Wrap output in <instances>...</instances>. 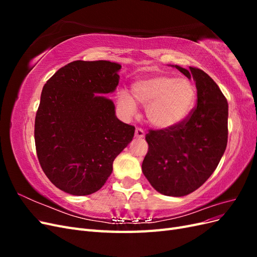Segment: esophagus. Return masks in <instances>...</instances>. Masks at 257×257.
<instances>
[{
  "label": "esophagus",
  "mask_w": 257,
  "mask_h": 257,
  "mask_svg": "<svg viewBox=\"0 0 257 257\" xmlns=\"http://www.w3.org/2000/svg\"><path fill=\"white\" fill-rule=\"evenodd\" d=\"M135 137L138 138V139L144 138V137H145V132H144L142 128L137 127V128L135 130Z\"/></svg>",
  "instance_id": "1"
}]
</instances>
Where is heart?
<instances>
[{
    "mask_svg": "<svg viewBox=\"0 0 257 257\" xmlns=\"http://www.w3.org/2000/svg\"><path fill=\"white\" fill-rule=\"evenodd\" d=\"M136 102L146 106V116L151 125L169 128L181 123L192 112L196 103V89L188 78L170 75H154L136 80L131 88ZM121 91L116 103L127 116L136 113V103Z\"/></svg>",
    "mask_w": 257,
    "mask_h": 257,
    "instance_id": "heart-1",
    "label": "heart"
}]
</instances>
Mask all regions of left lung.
Instances as JSON below:
<instances>
[{"label": "left lung", "mask_w": 257, "mask_h": 257, "mask_svg": "<svg viewBox=\"0 0 257 257\" xmlns=\"http://www.w3.org/2000/svg\"><path fill=\"white\" fill-rule=\"evenodd\" d=\"M197 89V106L177 125L146 135L149 150L143 173L159 193L180 197L197 190L213 174L227 146L228 104L204 71L175 65Z\"/></svg>", "instance_id": "obj_1"}]
</instances>
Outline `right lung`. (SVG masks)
<instances>
[{"instance_id": "add662e5", "label": "right lung", "mask_w": 257, "mask_h": 257, "mask_svg": "<svg viewBox=\"0 0 257 257\" xmlns=\"http://www.w3.org/2000/svg\"><path fill=\"white\" fill-rule=\"evenodd\" d=\"M121 65L110 61H74L44 85L35 118V146L45 175L76 196L98 191L112 163L134 137L120 121L111 99Z\"/></svg>"}]
</instances>
